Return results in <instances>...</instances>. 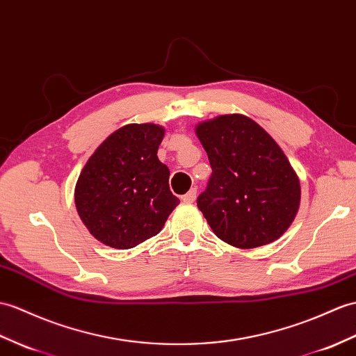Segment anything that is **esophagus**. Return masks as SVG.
I'll return each mask as SVG.
<instances>
[{"label":"esophagus","mask_w":356,"mask_h":356,"mask_svg":"<svg viewBox=\"0 0 356 356\" xmlns=\"http://www.w3.org/2000/svg\"><path fill=\"white\" fill-rule=\"evenodd\" d=\"M195 198H197V188H191L184 197H181V200L185 203H194Z\"/></svg>","instance_id":"34e87169"}]
</instances>
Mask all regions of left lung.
<instances>
[{"instance_id": "obj_1", "label": "left lung", "mask_w": 356, "mask_h": 356, "mask_svg": "<svg viewBox=\"0 0 356 356\" xmlns=\"http://www.w3.org/2000/svg\"><path fill=\"white\" fill-rule=\"evenodd\" d=\"M212 176L198 209L222 241L254 249L276 241L300 208V180L282 148L258 122L241 113L198 122Z\"/></svg>"}]
</instances>
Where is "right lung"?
Wrapping results in <instances>:
<instances>
[{
    "mask_svg": "<svg viewBox=\"0 0 356 356\" xmlns=\"http://www.w3.org/2000/svg\"><path fill=\"white\" fill-rule=\"evenodd\" d=\"M159 124H126L95 148L80 171L74 202L98 241L131 249L158 235L180 203L170 191V170L158 158Z\"/></svg>",
    "mask_w": 356,
    "mask_h": 356,
    "instance_id": "add662e5",
    "label": "right lung"
}]
</instances>
